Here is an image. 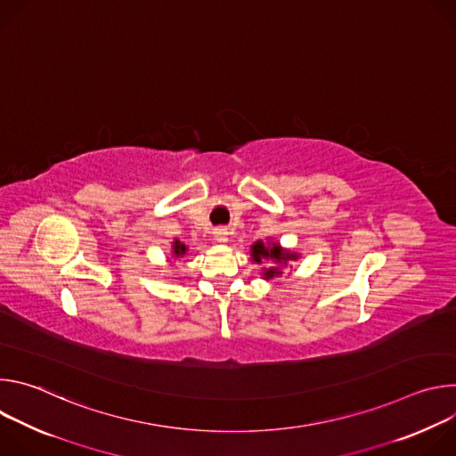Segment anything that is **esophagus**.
Returning a JSON list of instances; mask_svg holds the SVG:
<instances>
[{"mask_svg":"<svg viewBox=\"0 0 456 456\" xmlns=\"http://www.w3.org/2000/svg\"><path fill=\"white\" fill-rule=\"evenodd\" d=\"M215 240H216L218 243H227L229 232H227L225 229H215Z\"/></svg>","mask_w":456,"mask_h":456,"instance_id":"1","label":"esophagus"}]
</instances>
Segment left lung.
<instances>
[{"mask_svg":"<svg viewBox=\"0 0 456 456\" xmlns=\"http://www.w3.org/2000/svg\"><path fill=\"white\" fill-rule=\"evenodd\" d=\"M250 254H252V262H256V264H262V259H271V262L276 264V267L264 269V278L265 280H273L276 276H281V267H285L289 262H292V259L299 257V254L283 248L276 241H267L265 243L262 240H257L250 247Z\"/></svg>","mask_w":456,"mask_h":456,"instance_id":"left-lung-1","label":"left lung"}]
</instances>
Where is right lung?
Wrapping results in <instances>:
<instances>
[{
  "mask_svg": "<svg viewBox=\"0 0 456 456\" xmlns=\"http://www.w3.org/2000/svg\"><path fill=\"white\" fill-rule=\"evenodd\" d=\"M171 248H173V256H175V257H180V256H183V254L187 252V247H185L180 240H175L173 245H171Z\"/></svg>",
  "mask_w": 456,
  "mask_h": 456,
  "instance_id": "add662e5",
  "label": "right lung"
}]
</instances>
